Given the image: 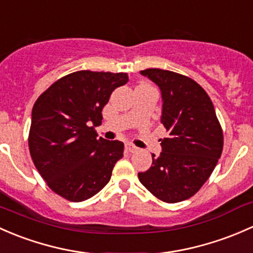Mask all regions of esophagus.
<instances>
[{"mask_svg":"<svg viewBox=\"0 0 253 253\" xmlns=\"http://www.w3.org/2000/svg\"><path fill=\"white\" fill-rule=\"evenodd\" d=\"M126 151H129V152H136V151H137L136 146L130 144V142L126 144Z\"/></svg>","mask_w":253,"mask_h":253,"instance_id":"34e87169","label":"esophagus"}]
</instances>
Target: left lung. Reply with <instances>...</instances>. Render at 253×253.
I'll return each mask as SVG.
<instances>
[{"label": "left lung", "mask_w": 253, "mask_h": 253, "mask_svg": "<svg viewBox=\"0 0 253 253\" xmlns=\"http://www.w3.org/2000/svg\"><path fill=\"white\" fill-rule=\"evenodd\" d=\"M161 90V123L168 135L162 152L152 153V166L139 180L168 204L194 196L217 166L223 151V131L207 92L190 78L150 68L140 72Z\"/></svg>", "instance_id": "8db88e82"}]
</instances>
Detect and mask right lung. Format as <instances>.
<instances>
[{
  "instance_id": "obj_1",
  "label": "right lung",
  "mask_w": 253,
  "mask_h": 253,
  "mask_svg": "<svg viewBox=\"0 0 253 253\" xmlns=\"http://www.w3.org/2000/svg\"><path fill=\"white\" fill-rule=\"evenodd\" d=\"M126 73L80 70L57 80L31 112L29 150L52 191L73 202L90 199L111 179L124 144L97 137L90 127L102 123V109Z\"/></svg>"
}]
</instances>
